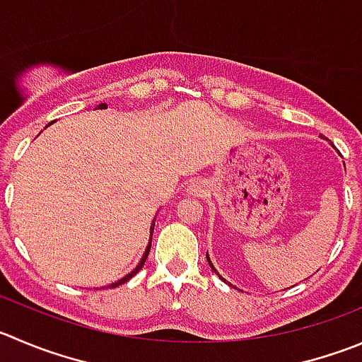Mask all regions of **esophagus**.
I'll use <instances>...</instances> for the list:
<instances>
[{
	"mask_svg": "<svg viewBox=\"0 0 362 362\" xmlns=\"http://www.w3.org/2000/svg\"><path fill=\"white\" fill-rule=\"evenodd\" d=\"M188 195H194V197H202L206 194V185L202 181H197V183H192L190 187L187 188Z\"/></svg>",
	"mask_w": 362,
	"mask_h": 362,
	"instance_id": "esophagus-1",
	"label": "esophagus"
}]
</instances>
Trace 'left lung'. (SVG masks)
<instances>
[{"label":"left lung","mask_w":362,"mask_h":362,"mask_svg":"<svg viewBox=\"0 0 362 362\" xmlns=\"http://www.w3.org/2000/svg\"><path fill=\"white\" fill-rule=\"evenodd\" d=\"M206 259H208V264H209V267H211V270H213V272H215V274H216V275H218V277H220V279H222V281H226V279H223V277H222V275H220V274H218V272H216V268H215V267H213V263H211V259H209L208 252H206Z\"/></svg>","instance_id":"8db88e82"}]
</instances>
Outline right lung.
<instances>
[{
    "instance_id": "add662e5",
    "label": "right lung",
    "mask_w": 362,
    "mask_h": 362,
    "mask_svg": "<svg viewBox=\"0 0 362 362\" xmlns=\"http://www.w3.org/2000/svg\"><path fill=\"white\" fill-rule=\"evenodd\" d=\"M106 108H108V106H106L105 103H101V105L98 106V110H106ZM47 126H49V124H47ZM154 222H156V220H153V223H151V238H149V245H147V249H146V252H144V256H142V259H140V263L136 264V267L133 268V270L129 272V274H127V275H124L122 279H119V281H117V282H112V284H110V286H112V288H117V286H120V284H124V282H127V281H129V279H132L133 275H136V274H139V270H142L144 263H146L147 256H149V250H151V242H153V230H154Z\"/></svg>"
}]
</instances>
